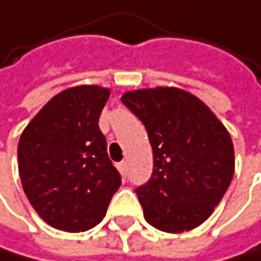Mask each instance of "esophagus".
<instances>
[{"mask_svg":"<svg viewBox=\"0 0 261 261\" xmlns=\"http://www.w3.org/2000/svg\"><path fill=\"white\" fill-rule=\"evenodd\" d=\"M118 169H119V172H121L122 175H126V172H127V163H126V161H121V163L118 164Z\"/></svg>","mask_w":261,"mask_h":261,"instance_id":"obj_1","label":"esophagus"}]
</instances>
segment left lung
Wrapping results in <instances>:
<instances>
[{
	"instance_id": "obj_1",
	"label": "left lung",
	"mask_w": 261,
	"mask_h": 261,
	"mask_svg": "<svg viewBox=\"0 0 261 261\" xmlns=\"http://www.w3.org/2000/svg\"><path fill=\"white\" fill-rule=\"evenodd\" d=\"M121 102L143 122L153 148V174L135 190L145 220L166 233L199 226L234 174L228 130L204 102L177 87L130 91Z\"/></svg>"
}]
</instances>
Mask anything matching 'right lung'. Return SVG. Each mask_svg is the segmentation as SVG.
Masks as SVG:
<instances>
[{
	"instance_id": "obj_1",
	"label": "right lung",
	"mask_w": 261,
	"mask_h": 261,
	"mask_svg": "<svg viewBox=\"0 0 261 261\" xmlns=\"http://www.w3.org/2000/svg\"><path fill=\"white\" fill-rule=\"evenodd\" d=\"M110 89H65L39 110L17 146L19 175L43 220L67 233L102 222L121 175L110 161L98 118Z\"/></svg>"
}]
</instances>
